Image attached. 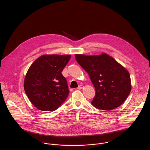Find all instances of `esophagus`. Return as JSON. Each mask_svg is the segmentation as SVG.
Listing matches in <instances>:
<instances>
[{
  "instance_id": "esophagus-1",
  "label": "esophagus",
  "mask_w": 150,
  "mask_h": 150,
  "mask_svg": "<svg viewBox=\"0 0 150 150\" xmlns=\"http://www.w3.org/2000/svg\"><path fill=\"white\" fill-rule=\"evenodd\" d=\"M83 87H84V86H82V85H80V86H79L77 88V89L80 90V89H81L82 88H83Z\"/></svg>"
}]
</instances>
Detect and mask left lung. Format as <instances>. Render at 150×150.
I'll return each mask as SVG.
<instances>
[{
  "label": "left lung",
  "mask_w": 150,
  "mask_h": 150,
  "mask_svg": "<svg viewBox=\"0 0 150 150\" xmlns=\"http://www.w3.org/2000/svg\"><path fill=\"white\" fill-rule=\"evenodd\" d=\"M79 64L89 75L95 88L93 106L102 110H114L127 98L131 91L129 72L113 58L75 54Z\"/></svg>",
  "instance_id": "8db88e82"
}]
</instances>
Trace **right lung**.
<instances>
[{
  "label": "right lung",
  "instance_id": "right-lung-1",
  "mask_svg": "<svg viewBox=\"0 0 150 150\" xmlns=\"http://www.w3.org/2000/svg\"><path fill=\"white\" fill-rule=\"evenodd\" d=\"M71 55H43L31 65L24 80L30 102L41 111H55L67 98L69 89L61 74Z\"/></svg>",
  "mask_w": 150,
  "mask_h": 150
}]
</instances>
